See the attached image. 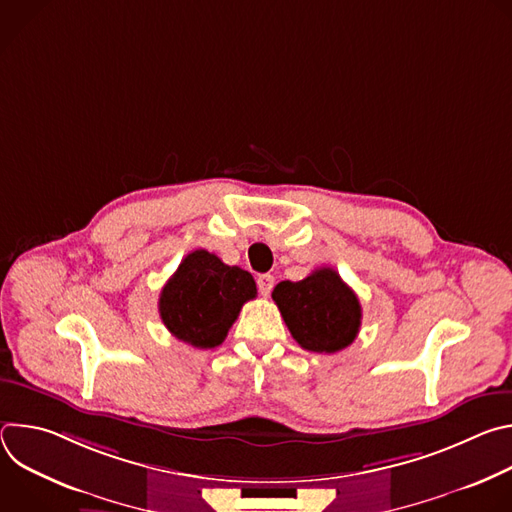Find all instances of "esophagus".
I'll use <instances>...</instances> for the list:
<instances>
[{"instance_id": "esophagus-1", "label": "esophagus", "mask_w": 512, "mask_h": 512, "mask_svg": "<svg viewBox=\"0 0 512 512\" xmlns=\"http://www.w3.org/2000/svg\"><path fill=\"white\" fill-rule=\"evenodd\" d=\"M273 283H275V279H273V275H269V273H263V275L257 277V287H259V294H261L263 298H267V296L271 294Z\"/></svg>"}]
</instances>
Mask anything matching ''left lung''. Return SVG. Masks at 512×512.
Returning a JSON list of instances; mask_svg holds the SVG:
<instances>
[{"mask_svg":"<svg viewBox=\"0 0 512 512\" xmlns=\"http://www.w3.org/2000/svg\"><path fill=\"white\" fill-rule=\"evenodd\" d=\"M294 340L312 352H338L354 342L360 302L332 267H320L302 281H279L271 294Z\"/></svg>","mask_w":512,"mask_h":512,"instance_id":"left-lung-1","label":"left lung"}]
</instances>
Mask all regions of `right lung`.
Instances as JSON below:
<instances>
[{"mask_svg":"<svg viewBox=\"0 0 512 512\" xmlns=\"http://www.w3.org/2000/svg\"><path fill=\"white\" fill-rule=\"evenodd\" d=\"M257 296L249 271L225 265L214 253H188L160 294V316L178 340L194 348L223 344L245 302Z\"/></svg>","mask_w":512,"mask_h":512,"instance_id":"1","label":"right lung"}]
</instances>
